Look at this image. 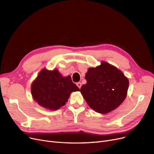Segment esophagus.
I'll return each mask as SVG.
<instances>
[{
    "mask_svg": "<svg viewBox=\"0 0 154 154\" xmlns=\"http://www.w3.org/2000/svg\"><path fill=\"white\" fill-rule=\"evenodd\" d=\"M76 85L79 87V88H81V87H82V83L81 82H78V83H76Z\"/></svg>",
    "mask_w": 154,
    "mask_h": 154,
    "instance_id": "esophagus-1",
    "label": "esophagus"
}]
</instances>
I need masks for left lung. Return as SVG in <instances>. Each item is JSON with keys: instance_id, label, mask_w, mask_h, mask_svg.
<instances>
[{"instance_id": "8db88e82", "label": "left lung", "mask_w": 154, "mask_h": 154, "mask_svg": "<svg viewBox=\"0 0 154 154\" xmlns=\"http://www.w3.org/2000/svg\"><path fill=\"white\" fill-rule=\"evenodd\" d=\"M87 83L80 88L88 105L97 112L106 114L119 106L127 96L128 80L123 72L103 62L89 68L85 74Z\"/></svg>"}]
</instances>
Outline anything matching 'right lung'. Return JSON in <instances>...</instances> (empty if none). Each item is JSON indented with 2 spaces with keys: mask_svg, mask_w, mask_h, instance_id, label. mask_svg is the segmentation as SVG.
I'll list each match as a JSON object with an SVG mask.
<instances>
[{
  "mask_svg": "<svg viewBox=\"0 0 154 154\" xmlns=\"http://www.w3.org/2000/svg\"><path fill=\"white\" fill-rule=\"evenodd\" d=\"M80 91L71 78H63L58 70L43 69L31 85L33 99L40 105L55 110L66 104L70 94Z\"/></svg>",
  "mask_w": 154,
  "mask_h": 154,
  "instance_id": "add662e5",
  "label": "right lung"
}]
</instances>
